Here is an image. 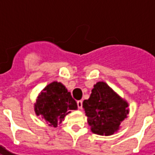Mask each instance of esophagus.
I'll use <instances>...</instances> for the list:
<instances>
[{
  "instance_id": "esophagus-1",
  "label": "esophagus",
  "mask_w": 155,
  "mask_h": 155,
  "mask_svg": "<svg viewBox=\"0 0 155 155\" xmlns=\"http://www.w3.org/2000/svg\"><path fill=\"white\" fill-rule=\"evenodd\" d=\"M77 105H78V108H79L80 110H81V109H82V101H78Z\"/></svg>"
}]
</instances>
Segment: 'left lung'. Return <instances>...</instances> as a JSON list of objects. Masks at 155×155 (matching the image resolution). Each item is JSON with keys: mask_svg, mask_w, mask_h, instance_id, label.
I'll return each instance as SVG.
<instances>
[{"mask_svg": "<svg viewBox=\"0 0 155 155\" xmlns=\"http://www.w3.org/2000/svg\"><path fill=\"white\" fill-rule=\"evenodd\" d=\"M129 104L106 83L94 85L88 100L83 101L91 131L100 135H111L120 129V123L129 114Z\"/></svg>", "mask_w": 155, "mask_h": 155, "instance_id": "obj_1", "label": "left lung"}]
</instances>
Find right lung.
Masks as SVG:
<instances>
[{"mask_svg":"<svg viewBox=\"0 0 155 155\" xmlns=\"http://www.w3.org/2000/svg\"><path fill=\"white\" fill-rule=\"evenodd\" d=\"M77 103L64 84L54 81L45 86L39 94L35 104V112L41 115L50 126L57 127L65 115L77 110Z\"/></svg>","mask_w":155,"mask_h":155,"instance_id":"add662e5","label":"right lung"}]
</instances>
